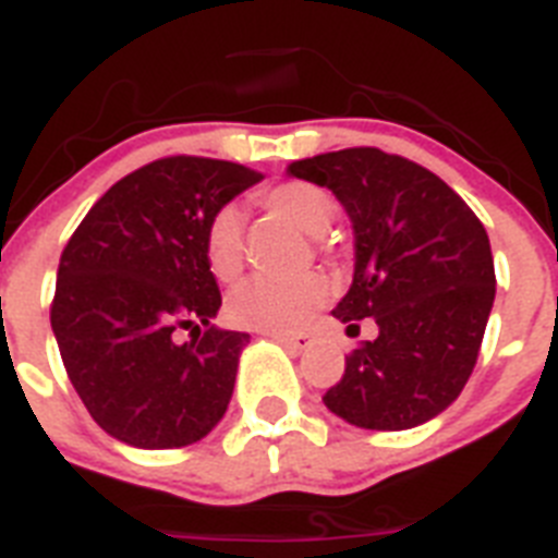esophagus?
Segmentation results:
<instances>
[{
  "mask_svg": "<svg viewBox=\"0 0 558 558\" xmlns=\"http://www.w3.org/2000/svg\"><path fill=\"white\" fill-rule=\"evenodd\" d=\"M275 340L289 351H303L312 345V335H275Z\"/></svg>",
  "mask_w": 558,
  "mask_h": 558,
  "instance_id": "1",
  "label": "esophagus"
}]
</instances>
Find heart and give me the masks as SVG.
I'll return each instance as SVG.
<instances>
[{
	"mask_svg": "<svg viewBox=\"0 0 558 558\" xmlns=\"http://www.w3.org/2000/svg\"><path fill=\"white\" fill-rule=\"evenodd\" d=\"M264 207L306 235L329 232L337 218V201L323 186L287 181L264 195ZM204 257L218 280H232L243 269V218L238 207H221L204 229ZM329 298V283L317 271L298 278L255 275L238 283L227 298V315L243 329L266 335L301 331Z\"/></svg>",
	"mask_w": 558,
	"mask_h": 558,
	"instance_id": "obj_1",
	"label": "heart"
}]
</instances>
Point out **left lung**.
Masks as SVG:
<instances>
[{
	"label": "left lung",
	"instance_id": "obj_1",
	"mask_svg": "<svg viewBox=\"0 0 558 558\" xmlns=\"http://www.w3.org/2000/svg\"><path fill=\"white\" fill-rule=\"evenodd\" d=\"M287 172L335 192L354 229V280L331 315L349 331L366 317L380 329L345 357L326 409L372 430L428 423L476 366L496 294L488 232L442 178L377 147L323 153Z\"/></svg>",
	"mask_w": 558,
	"mask_h": 558
}]
</instances>
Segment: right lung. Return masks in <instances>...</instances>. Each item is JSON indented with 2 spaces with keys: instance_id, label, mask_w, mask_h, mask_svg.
Listing matches in <instances>:
<instances>
[{
  "instance_id": "right-lung-1",
  "label": "right lung",
  "mask_w": 558,
  "mask_h": 558,
  "mask_svg": "<svg viewBox=\"0 0 558 558\" xmlns=\"http://www.w3.org/2000/svg\"><path fill=\"white\" fill-rule=\"evenodd\" d=\"M260 178L232 161L161 158L112 184L64 246L50 326L84 409L112 439L184 448L227 414L250 335L213 326L221 292L204 229Z\"/></svg>"
}]
</instances>
